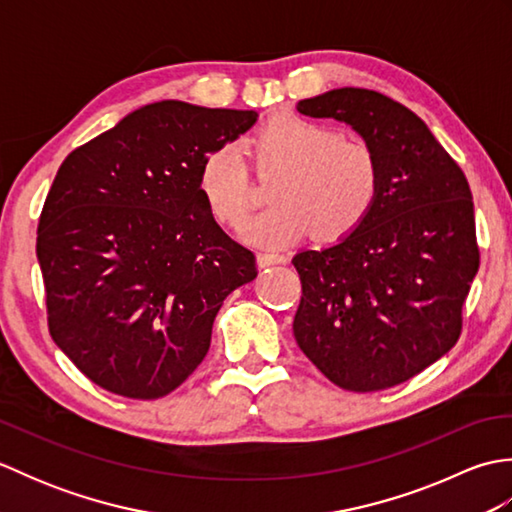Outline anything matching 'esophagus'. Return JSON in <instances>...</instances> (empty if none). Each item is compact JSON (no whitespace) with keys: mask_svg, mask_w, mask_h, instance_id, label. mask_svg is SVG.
Here are the masks:
<instances>
[{"mask_svg":"<svg viewBox=\"0 0 512 512\" xmlns=\"http://www.w3.org/2000/svg\"><path fill=\"white\" fill-rule=\"evenodd\" d=\"M281 262H284V257H281V255H275V253H259V255H257V264H259V268L275 266V264H281Z\"/></svg>","mask_w":512,"mask_h":512,"instance_id":"34e87169","label":"esophagus"}]
</instances>
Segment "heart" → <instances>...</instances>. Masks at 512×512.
Instances as JSON below:
<instances>
[{
	"instance_id": "1",
	"label": "heart",
	"mask_w": 512,
	"mask_h": 512,
	"mask_svg": "<svg viewBox=\"0 0 512 512\" xmlns=\"http://www.w3.org/2000/svg\"><path fill=\"white\" fill-rule=\"evenodd\" d=\"M250 158L259 173L277 171L270 209L244 228L250 244L281 248L310 231L321 242L354 233L372 213L380 169L374 151L339 129L279 114L250 138ZM198 191L213 220L239 228L250 209V173L242 151L233 145L213 149L198 171Z\"/></svg>"
}]
</instances>
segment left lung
<instances>
[{"label": "left lung", "mask_w": 512, "mask_h": 512, "mask_svg": "<svg viewBox=\"0 0 512 512\" xmlns=\"http://www.w3.org/2000/svg\"><path fill=\"white\" fill-rule=\"evenodd\" d=\"M297 110L350 125L374 151L380 189L354 233L292 257L303 292L292 332L334 385H400L460 339L480 268L469 182L422 118L385 94L341 88Z\"/></svg>", "instance_id": "1"}]
</instances>
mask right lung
<instances>
[{
    "label": "right lung",
    "instance_id": "obj_1",
    "mask_svg": "<svg viewBox=\"0 0 512 512\" xmlns=\"http://www.w3.org/2000/svg\"><path fill=\"white\" fill-rule=\"evenodd\" d=\"M253 110L160 101L63 160L37 228L48 328L63 354L112 394L156 400L209 352L222 301L257 277L198 191L213 149Z\"/></svg>",
    "mask_w": 512,
    "mask_h": 512
}]
</instances>
